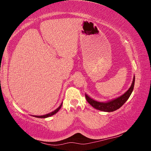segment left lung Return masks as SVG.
<instances>
[{
    "mask_svg": "<svg viewBox=\"0 0 151 151\" xmlns=\"http://www.w3.org/2000/svg\"><path fill=\"white\" fill-rule=\"evenodd\" d=\"M134 83H135V77H134L133 82H132V84L130 86V88L125 93L123 94L122 96H121L118 97V98L113 99L111 101H108V102L101 103V102L96 101H95V100L91 99L87 94L85 95V96H86L87 101H88L91 106L94 107V108L103 111H106V112L114 111L116 110V109H119L120 107H122L123 105V104H124L127 101V99L129 98L130 96L132 93V91H133Z\"/></svg>",
    "mask_w": 151,
    "mask_h": 151,
    "instance_id": "1",
    "label": "left lung"
}]
</instances>
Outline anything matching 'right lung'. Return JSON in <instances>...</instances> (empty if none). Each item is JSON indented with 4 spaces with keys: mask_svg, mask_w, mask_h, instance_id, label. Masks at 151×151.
<instances>
[{
    "mask_svg": "<svg viewBox=\"0 0 151 151\" xmlns=\"http://www.w3.org/2000/svg\"><path fill=\"white\" fill-rule=\"evenodd\" d=\"M62 106V103L60 105V106H59L57 109H55V110L53 111V112H51V113H50L48 114H47V115H43V116H35V117H37V118H47V117H49V116H51L55 115V113H57L59 109L61 108Z\"/></svg>",
    "mask_w": 151,
    "mask_h": 151,
    "instance_id": "obj_1",
    "label": "right lung"
}]
</instances>
